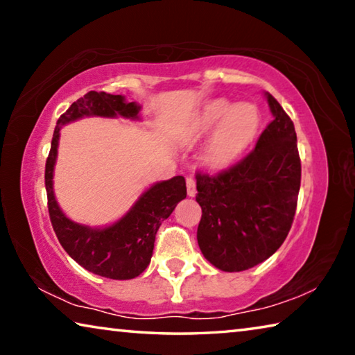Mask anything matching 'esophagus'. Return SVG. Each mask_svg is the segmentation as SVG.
I'll list each match as a JSON object with an SVG mask.
<instances>
[{
    "label": "esophagus",
    "mask_w": 355,
    "mask_h": 355,
    "mask_svg": "<svg viewBox=\"0 0 355 355\" xmlns=\"http://www.w3.org/2000/svg\"><path fill=\"white\" fill-rule=\"evenodd\" d=\"M186 188H188V196L189 197H194L196 196V180L192 177L186 178Z\"/></svg>",
    "instance_id": "esophagus-1"
}]
</instances>
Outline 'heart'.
<instances>
[{"instance_id": "heart-1", "label": "heart", "mask_w": 355, "mask_h": 355, "mask_svg": "<svg viewBox=\"0 0 355 355\" xmlns=\"http://www.w3.org/2000/svg\"><path fill=\"white\" fill-rule=\"evenodd\" d=\"M260 111L252 103L218 98L207 103L186 128V141L199 142L214 133L203 150V163L220 171L232 166L254 142L260 128Z\"/></svg>"}]
</instances>
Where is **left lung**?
Segmentation results:
<instances>
[{
	"mask_svg": "<svg viewBox=\"0 0 355 355\" xmlns=\"http://www.w3.org/2000/svg\"><path fill=\"white\" fill-rule=\"evenodd\" d=\"M272 122L252 152L218 175L197 173V241L214 268L239 272L268 260L290 232L300 188L294 125L271 94Z\"/></svg>",
	"mask_w": 355,
	"mask_h": 355,
	"instance_id": "obj_1",
	"label": "left lung"
}]
</instances>
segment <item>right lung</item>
Instances as JSON below:
<instances>
[{
  "label": "right lung",
  "instance_id": "obj_1",
  "mask_svg": "<svg viewBox=\"0 0 355 355\" xmlns=\"http://www.w3.org/2000/svg\"><path fill=\"white\" fill-rule=\"evenodd\" d=\"M141 106L128 103L123 95L87 92L59 117L45 164V188L51 225L64 250L73 260L101 277L130 280L146 271L153 254L155 236L161 222L169 218L186 197V182L177 175L144 191L127 214L107 227H89L69 219L59 208L53 191V173L58 158L61 128L83 117L139 119Z\"/></svg>",
  "mask_w": 355,
  "mask_h": 355
}]
</instances>
